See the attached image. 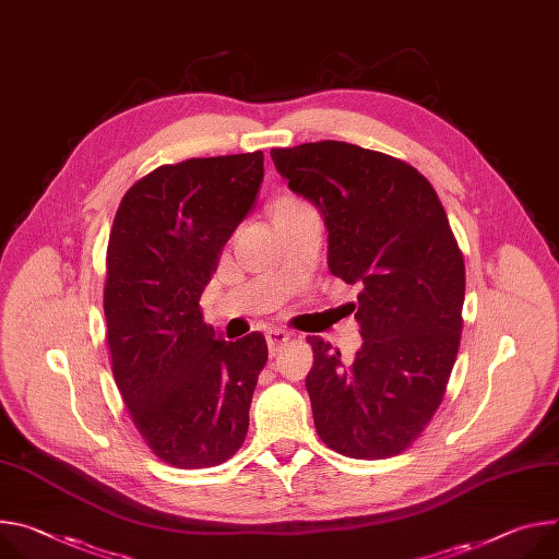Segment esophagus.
<instances>
[{"instance_id":"1","label":"esophagus","mask_w":559,"mask_h":559,"mask_svg":"<svg viewBox=\"0 0 559 559\" xmlns=\"http://www.w3.org/2000/svg\"><path fill=\"white\" fill-rule=\"evenodd\" d=\"M289 332H285V330H270L267 334H265V338H267V347H270V354L272 357H276V352L289 341Z\"/></svg>"}]
</instances>
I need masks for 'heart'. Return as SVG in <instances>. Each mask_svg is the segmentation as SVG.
<instances>
[{"label": "heart", "mask_w": 559, "mask_h": 559, "mask_svg": "<svg viewBox=\"0 0 559 559\" xmlns=\"http://www.w3.org/2000/svg\"><path fill=\"white\" fill-rule=\"evenodd\" d=\"M296 207H302L300 200H296V198H281V200L274 202L272 214L274 212H289V210H296Z\"/></svg>", "instance_id": "1"}]
</instances>
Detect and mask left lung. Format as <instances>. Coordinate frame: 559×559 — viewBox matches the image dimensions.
Masks as SVG:
<instances>
[{
  "instance_id": "obj_1",
  "label": "left lung",
  "mask_w": 559,
  "mask_h": 559,
  "mask_svg": "<svg viewBox=\"0 0 559 559\" xmlns=\"http://www.w3.org/2000/svg\"><path fill=\"white\" fill-rule=\"evenodd\" d=\"M270 156L319 207L330 272L361 285L357 357L343 361L308 336L317 432L352 460H388L421 437L445 394L464 328V253L437 191L408 163L336 140Z\"/></svg>"
}]
</instances>
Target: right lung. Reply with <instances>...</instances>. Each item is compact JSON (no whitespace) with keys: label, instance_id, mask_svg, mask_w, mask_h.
Wrapping results in <instances>:
<instances>
[{"label":"right lung","instance_id":"add662e5","mask_svg":"<svg viewBox=\"0 0 559 559\" xmlns=\"http://www.w3.org/2000/svg\"><path fill=\"white\" fill-rule=\"evenodd\" d=\"M263 182V151L163 165L124 193L107 247L116 385L158 460L193 471L238 452L267 364L261 332L216 338L200 294Z\"/></svg>","mask_w":559,"mask_h":559}]
</instances>
